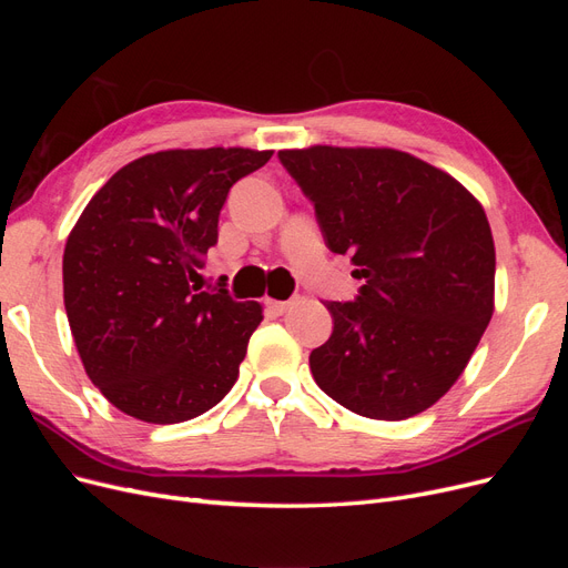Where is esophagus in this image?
Returning <instances> with one entry per match:
<instances>
[{
	"label": "esophagus",
	"mask_w": 568,
	"mask_h": 568,
	"mask_svg": "<svg viewBox=\"0 0 568 568\" xmlns=\"http://www.w3.org/2000/svg\"><path fill=\"white\" fill-rule=\"evenodd\" d=\"M267 311L274 313V315H284L286 311H291V305H294V301H267Z\"/></svg>",
	"instance_id": "34e87169"
}]
</instances>
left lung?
<instances>
[{
    "instance_id": "8db88e82",
    "label": "left lung",
    "mask_w": 568,
    "mask_h": 568,
    "mask_svg": "<svg viewBox=\"0 0 568 568\" xmlns=\"http://www.w3.org/2000/svg\"><path fill=\"white\" fill-rule=\"evenodd\" d=\"M313 201L326 246L365 280L324 303L334 332L311 353L317 386L369 419L400 422L459 379L493 317L495 244L455 178L395 149L280 151Z\"/></svg>"
}]
</instances>
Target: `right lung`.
<instances>
[{
    "label": "right lung",
    "mask_w": 568,
    "mask_h": 568,
    "mask_svg": "<svg viewBox=\"0 0 568 568\" xmlns=\"http://www.w3.org/2000/svg\"><path fill=\"white\" fill-rule=\"evenodd\" d=\"M270 159L239 146L149 153L120 168L68 234V324L84 372L125 415L180 424L234 386L263 307L194 282L232 184Z\"/></svg>",
    "instance_id": "right-lung-1"
}]
</instances>
